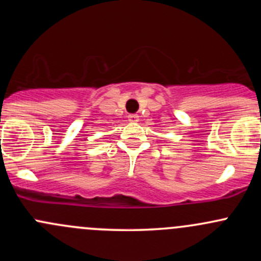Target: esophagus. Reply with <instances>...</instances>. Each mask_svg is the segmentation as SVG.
Wrapping results in <instances>:
<instances>
[{
    "instance_id": "obj_1",
    "label": "esophagus",
    "mask_w": 261,
    "mask_h": 261,
    "mask_svg": "<svg viewBox=\"0 0 261 261\" xmlns=\"http://www.w3.org/2000/svg\"><path fill=\"white\" fill-rule=\"evenodd\" d=\"M127 118H128V121H130V122H138V121H139V116L136 114L128 115Z\"/></svg>"
}]
</instances>
